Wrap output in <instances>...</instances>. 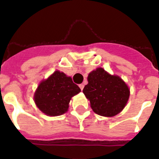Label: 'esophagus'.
Segmentation results:
<instances>
[{"mask_svg": "<svg viewBox=\"0 0 159 159\" xmlns=\"http://www.w3.org/2000/svg\"><path fill=\"white\" fill-rule=\"evenodd\" d=\"M79 87H80V89L82 91V90H83V88H84V84H80Z\"/></svg>", "mask_w": 159, "mask_h": 159, "instance_id": "obj_1", "label": "esophagus"}]
</instances>
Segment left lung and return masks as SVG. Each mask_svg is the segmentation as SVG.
Instances as JSON below:
<instances>
[{"label":"left lung","mask_w":159,"mask_h":159,"mask_svg":"<svg viewBox=\"0 0 159 159\" xmlns=\"http://www.w3.org/2000/svg\"><path fill=\"white\" fill-rule=\"evenodd\" d=\"M87 80L83 93L90 100L95 113L111 117L123 110L128 102L129 90L120 77L111 76L99 67L89 73Z\"/></svg>","instance_id":"8db88e82"}]
</instances>
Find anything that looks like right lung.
<instances>
[{"mask_svg": "<svg viewBox=\"0 0 159 159\" xmlns=\"http://www.w3.org/2000/svg\"><path fill=\"white\" fill-rule=\"evenodd\" d=\"M81 92L72 78L56 71L39 85L34 94L36 106L46 115L60 116L68 109L70 100Z\"/></svg>", "mask_w": 159, "mask_h": 159, "instance_id": "obj_1", "label": "right lung"}]
</instances>
